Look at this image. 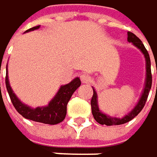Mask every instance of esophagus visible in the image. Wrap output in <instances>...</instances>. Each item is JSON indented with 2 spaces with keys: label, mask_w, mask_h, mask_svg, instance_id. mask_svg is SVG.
<instances>
[{
  "label": "esophagus",
  "mask_w": 157,
  "mask_h": 157,
  "mask_svg": "<svg viewBox=\"0 0 157 157\" xmlns=\"http://www.w3.org/2000/svg\"><path fill=\"white\" fill-rule=\"evenodd\" d=\"M80 80H81V82H82V83L87 84V83H89V82H90V76H89V75H87V74L83 73V74H81V75H80Z\"/></svg>",
  "instance_id": "34e87169"
}]
</instances>
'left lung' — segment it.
I'll list each match as a JSON object with an SVG mask.
<instances>
[{
    "label": "left lung",
    "instance_id": "8db88e82",
    "mask_svg": "<svg viewBox=\"0 0 157 157\" xmlns=\"http://www.w3.org/2000/svg\"><path fill=\"white\" fill-rule=\"evenodd\" d=\"M128 37L127 40L128 42L132 43L133 45H135L138 49L141 50V52L144 54V57H145V68H146V78H145V83H144V88L143 90V93L141 95V98L139 100V101L137 102V104L135 105V107L124 117L122 118H116L109 116L105 113H103L101 111H100L99 109V105H98V95L97 92L95 90L94 88L93 89V96L91 98V101H90V105H91V112H92V115L94 119L96 120L97 122H99L100 124H105L108 126L111 125H120V124H123L126 123L128 121H130L131 120H132L135 116L138 115V113L143 110L147 97L149 95V91L151 90L152 87V73H151V61H150V56L149 54L147 52V50L145 49L144 44L142 43V41L139 39L134 34L128 32L127 33ZM157 73V71H156Z\"/></svg>",
    "mask_w": 157,
    "mask_h": 157
}]
</instances>
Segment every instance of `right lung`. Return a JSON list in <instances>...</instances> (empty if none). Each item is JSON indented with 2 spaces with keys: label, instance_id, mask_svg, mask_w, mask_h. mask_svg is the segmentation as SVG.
I'll use <instances>...</instances> for the list:
<instances>
[{
  "label": "right lung",
  "instance_id": "1",
  "mask_svg": "<svg viewBox=\"0 0 157 157\" xmlns=\"http://www.w3.org/2000/svg\"><path fill=\"white\" fill-rule=\"evenodd\" d=\"M40 25L32 27L28 29L26 32L34 31L36 29H39ZM7 69V68H6ZM1 74V67H0ZM5 84L6 89L9 93V96L11 98L12 103L16 109V111L25 119L42 122L45 124H57L64 121L67 114V105L69 101L72 94L75 92V90L80 86L81 81L78 78H74L71 82H69L67 85H63L58 90L56 96L50 101L47 106L44 107H37L36 109L31 108L27 106L26 104L23 103L17 96L13 93L8 78V71H6V77H5Z\"/></svg>",
  "mask_w": 157,
  "mask_h": 157
}]
</instances>
